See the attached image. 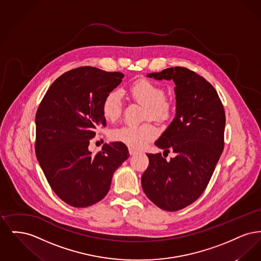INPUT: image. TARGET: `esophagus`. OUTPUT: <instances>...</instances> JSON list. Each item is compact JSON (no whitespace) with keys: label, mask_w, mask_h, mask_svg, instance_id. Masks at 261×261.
Here are the masks:
<instances>
[{"label":"esophagus","mask_w":261,"mask_h":261,"mask_svg":"<svg viewBox=\"0 0 261 261\" xmlns=\"http://www.w3.org/2000/svg\"><path fill=\"white\" fill-rule=\"evenodd\" d=\"M129 153H130V155H134V154H136L138 153V151H137L136 149H129Z\"/></svg>","instance_id":"obj_1"}]
</instances>
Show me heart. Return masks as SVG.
Segmentation results:
<instances>
[{
  "label": "heart",
  "mask_w": 261,
  "mask_h": 261,
  "mask_svg": "<svg viewBox=\"0 0 261 261\" xmlns=\"http://www.w3.org/2000/svg\"><path fill=\"white\" fill-rule=\"evenodd\" d=\"M129 95L137 102L146 106L145 120L153 119L159 122H165L173 114V102L165 97V90L150 80L139 79L135 81L129 88ZM122 107L120 92L111 91L101 103L102 116L108 121H114L120 116ZM156 136V127L149 122L139 126H121L110 132L112 141L121 143L131 149H142Z\"/></svg>",
  "instance_id": "1"
}]
</instances>
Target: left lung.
Returning <instances> with one entry per match:
<instances>
[{"mask_svg": "<svg viewBox=\"0 0 261 261\" xmlns=\"http://www.w3.org/2000/svg\"><path fill=\"white\" fill-rule=\"evenodd\" d=\"M148 77L173 80L176 85V115L154 143L164 149L163 155L173 150L176 156L166 161L162 153H148L142 187L156 206L177 211L199 199L210 183L223 151L225 111L211 83L186 67H169Z\"/></svg>", "mask_w": 261, "mask_h": 261, "instance_id": "obj_1", "label": "left lung"}]
</instances>
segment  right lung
<instances>
[{
    "label": "right lung",
    "instance_id": "1",
    "mask_svg": "<svg viewBox=\"0 0 261 261\" xmlns=\"http://www.w3.org/2000/svg\"><path fill=\"white\" fill-rule=\"evenodd\" d=\"M124 74L82 66L61 75L36 112L35 152L56 195L74 207H87L110 191L114 171L129 158L118 142L92 153L90 140L106 127L101 103Z\"/></svg>",
    "mask_w": 261,
    "mask_h": 261
}]
</instances>
